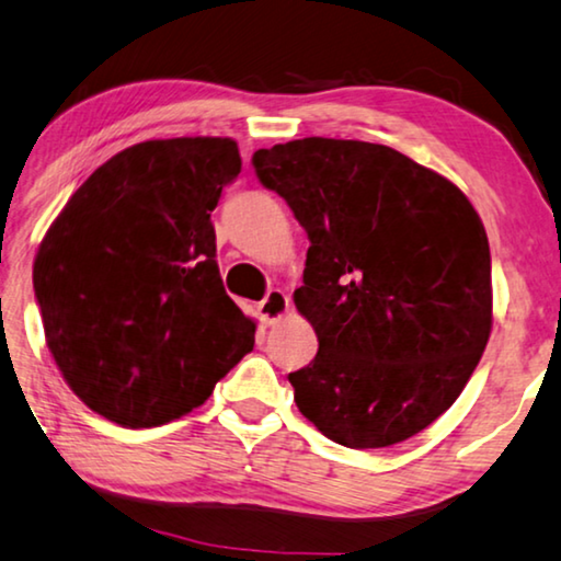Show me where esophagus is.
<instances>
[{
    "instance_id": "esophagus-1",
    "label": "esophagus",
    "mask_w": 561,
    "mask_h": 561,
    "mask_svg": "<svg viewBox=\"0 0 561 561\" xmlns=\"http://www.w3.org/2000/svg\"><path fill=\"white\" fill-rule=\"evenodd\" d=\"M288 310H290V298H288V293L280 288L268 290V296L261 300V306H257V313H261L263 323H268V325H275L280 318H286Z\"/></svg>"
}]
</instances>
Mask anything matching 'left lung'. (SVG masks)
Returning a JSON list of instances; mask_svg holds the SVG:
<instances>
[{"label":"left lung","mask_w":561,"mask_h":561,"mask_svg":"<svg viewBox=\"0 0 561 561\" xmlns=\"http://www.w3.org/2000/svg\"><path fill=\"white\" fill-rule=\"evenodd\" d=\"M308 232L293 298L318 335L288 374L331 442H407L459 399L491 333L486 230L459 187L386 145L304 137L253 154Z\"/></svg>","instance_id":"left-lung-1"}]
</instances>
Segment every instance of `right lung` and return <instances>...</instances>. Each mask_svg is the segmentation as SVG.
<instances>
[{"instance_id":"obj_1","label":"right lung","mask_w":561,"mask_h":561,"mask_svg":"<svg viewBox=\"0 0 561 561\" xmlns=\"http://www.w3.org/2000/svg\"><path fill=\"white\" fill-rule=\"evenodd\" d=\"M238 172L230 137L148 140L94 170L49 226L34 298L55 364L100 416L168 424L253 351L255 323L222 288L210 222Z\"/></svg>"}]
</instances>
